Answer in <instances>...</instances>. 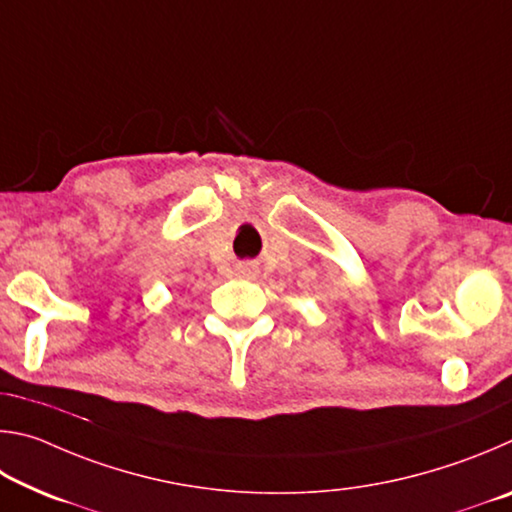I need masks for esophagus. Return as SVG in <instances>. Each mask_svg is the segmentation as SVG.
<instances>
[{
    "label": "esophagus",
    "mask_w": 512,
    "mask_h": 512,
    "mask_svg": "<svg viewBox=\"0 0 512 512\" xmlns=\"http://www.w3.org/2000/svg\"><path fill=\"white\" fill-rule=\"evenodd\" d=\"M241 273H244V275H250V273H253V266L244 264V266H241Z\"/></svg>",
    "instance_id": "obj_1"
}]
</instances>
